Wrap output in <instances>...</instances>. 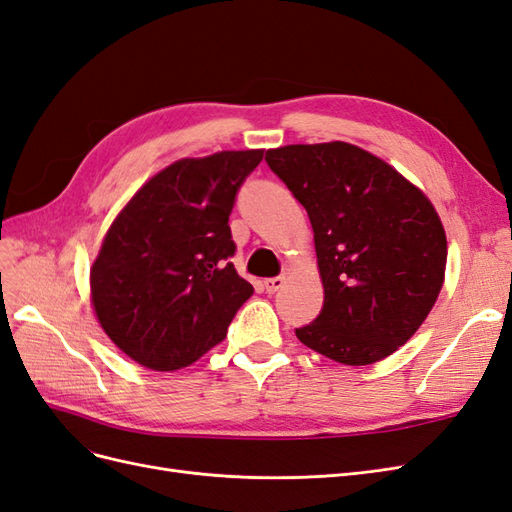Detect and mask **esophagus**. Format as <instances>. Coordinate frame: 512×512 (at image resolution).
I'll use <instances>...</instances> for the list:
<instances>
[{"label":"esophagus","mask_w":512,"mask_h":512,"mask_svg":"<svg viewBox=\"0 0 512 512\" xmlns=\"http://www.w3.org/2000/svg\"><path fill=\"white\" fill-rule=\"evenodd\" d=\"M284 282H286L284 277H271V280H265V284H262V286H265V290L269 294H273V292H277V290L284 286Z\"/></svg>","instance_id":"1"}]
</instances>
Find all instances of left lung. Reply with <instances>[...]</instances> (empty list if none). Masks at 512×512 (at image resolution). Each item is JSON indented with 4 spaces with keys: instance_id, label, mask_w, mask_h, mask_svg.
Here are the masks:
<instances>
[{
    "instance_id": "left-lung-1",
    "label": "left lung",
    "mask_w": 512,
    "mask_h": 512,
    "mask_svg": "<svg viewBox=\"0 0 512 512\" xmlns=\"http://www.w3.org/2000/svg\"><path fill=\"white\" fill-rule=\"evenodd\" d=\"M269 168L305 207L324 303L299 342L342 365L391 356L436 305L446 232L412 181L361 147L331 141L269 149Z\"/></svg>"
}]
</instances>
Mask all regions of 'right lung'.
I'll return each instance as SVG.
<instances>
[{
  "instance_id": "add662e5",
  "label": "right lung",
  "mask_w": 512,
  "mask_h": 512,
  "mask_svg": "<svg viewBox=\"0 0 512 512\" xmlns=\"http://www.w3.org/2000/svg\"><path fill=\"white\" fill-rule=\"evenodd\" d=\"M265 149L183 158L145 181L108 226L89 271L102 331L153 371L196 363L224 342L252 284L235 254L228 215Z\"/></svg>"
}]
</instances>
